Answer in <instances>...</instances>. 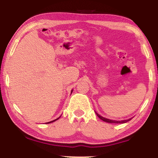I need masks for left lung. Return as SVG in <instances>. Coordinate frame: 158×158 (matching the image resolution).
<instances>
[{
    "label": "left lung",
    "mask_w": 158,
    "mask_h": 158,
    "mask_svg": "<svg viewBox=\"0 0 158 158\" xmlns=\"http://www.w3.org/2000/svg\"><path fill=\"white\" fill-rule=\"evenodd\" d=\"M96 115L98 116V118H100L101 120H103V122H108V123H114V124H123V123H126L127 122H129V121L131 120V118H129V119L127 120H123V121H115V120H111V119H109V118H104L103 117V116H101L99 115L98 113H96Z\"/></svg>",
    "instance_id": "1"
}]
</instances>
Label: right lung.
<instances>
[{
	"instance_id": "add662e5",
	"label": "right lung",
	"mask_w": 158,
	"mask_h": 158,
	"mask_svg": "<svg viewBox=\"0 0 158 158\" xmlns=\"http://www.w3.org/2000/svg\"><path fill=\"white\" fill-rule=\"evenodd\" d=\"M59 118H60V117H59ZM56 118V119H55V120H53V121H52V122H47V124H49V123H52V122H55V121H56V120H57V119H58V118Z\"/></svg>"
}]
</instances>
